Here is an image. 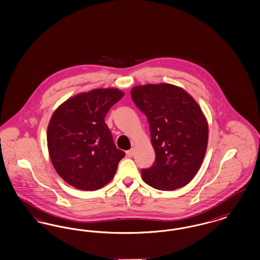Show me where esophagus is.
<instances>
[{"label":"esophagus","mask_w":260,"mask_h":260,"mask_svg":"<svg viewBox=\"0 0 260 260\" xmlns=\"http://www.w3.org/2000/svg\"><path fill=\"white\" fill-rule=\"evenodd\" d=\"M134 153H135V150H134V149H131V150H128V151L125 152L126 156H128V157H132V156H134Z\"/></svg>","instance_id":"1"}]
</instances>
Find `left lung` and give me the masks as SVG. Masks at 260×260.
<instances>
[{
  "label": "left lung",
  "mask_w": 260,
  "mask_h": 260,
  "mask_svg": "<svg viewBox=\"0 0 260 260\" xmlns=\"http://www.w3.org/2000/svg\"><path fill=\"white\" fill-rule=\"evenodd\" d=\"M135 105L146 115L156 153L142 178L157 189L174 190L188 184L199 170L207 150V120L194 99L172 84L135 86Z\"/></svg>",
  "instance_id": "8db88e82"
}]
</instances>
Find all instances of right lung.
<instances>
[{"label": "right lung", "mask_w": 260, "mask_h": 260, "mask_svg": "<svg viewBox=\"0 0 260 260\" xmlns=\"http://www.w3.org/2000/svg\"><path fill=\"white\" fill-rule=\"evenodd\" d=\"M124 94L116 88L93 89L70 98L54 111L47 127L49 156L59 176L75 188L104 187L125 156L104 121Z\"/></svg>", "instance_id": "add662e5"}]
</instances>
